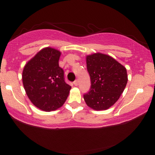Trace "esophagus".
Wrapping results in <instances>:
<instances>
[{
    "label": "esophagus",
    "instance_id": "1",
    "mask_svg": "<svg viewBox=\"0 0 155 155\" xmlns=\"http://www.w3.org/2000/svg\"><path fill=\"white\" fill-rule=\"evenodd\" d=\"M78 84H79V82H78V80H77V79L75 80V81H74V84L75 85V86H77V85H78Z\"/></svg>",
    "mask_w": 155,
    "mask_h": 155
}]
</instances>
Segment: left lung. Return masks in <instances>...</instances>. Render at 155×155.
<instances>
[{
	"label": "left lung",
	"mask_w": 155,
	"mask_h": 155,
	"mask_svg": "<svg viewBox=\"0 0 155 155\" xmlns=\"http://www.w3.org/2000/svg\"><path fill=\"white\" fill-rule=\"evenodd\" d=\"M91 86L84 99L89 107L106 110L120 98L127 82V70L108 55L96 53L87 57Z\"/></svg>",
	"instance_id": "obj_1"
}]
</instances>
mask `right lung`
Masks as SVG:
<instances>
[{"instance_id":"right-lung-1","label":"right lung","mask_w":155,"mask_h":155,"mask_svg":"<svg viewBox=\"0 0 155 155\" xmlns=\"http://www.w3.org/2000/svg\"><path fill=\"white\" fill-rule=\"evenodd\" d=\"M60 56L57 49L44 48L26 64L22 72L27 95L37 108L45 111L61 107L71 88L59 66Z\"/></svg>"}]
</instances>
